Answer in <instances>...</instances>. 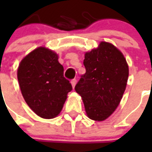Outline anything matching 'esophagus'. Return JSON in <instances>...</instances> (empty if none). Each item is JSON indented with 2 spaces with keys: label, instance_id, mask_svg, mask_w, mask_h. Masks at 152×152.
<instances>
[{
  "label": "esophagus",
  "instance_id": "34e87169",
  "mask_svg": "<svg viewBox=\"0 0 152 152\" xmlns=\"http://www.w3.org/2000/svg\"><path fill=\"white\" fill-rule=\"evenodd\" d=\"M71 83H72V88H73V89H74V88H75V86H76V79H73V80L71 81Z\"/></svg>",
  "mask_w": 152,
  "mask_h": 152
}]
</instances>
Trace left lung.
Masks as SVG:
<instances>
[{
    "instance_id": "8db88e82",
    "label": "left lung",
    "mask_w": 152,
    "mask_h": 152,
    "mask_svg": "<svg viewBox=\"0 0 152 152\" xmlns=\"http://www.w3.org/2000/svg\"><path fill=\"white\" fill-rule=\"evenodd\" d=\"M85 74L75 90L83 99L87 115L98 121L106 120L122 99L129 66L124 55L112 44L101 42L97 49L85 53Z\"/></svg>"
}]
</instances>
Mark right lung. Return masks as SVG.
I'll return each mask as SVG.
<instances>
[{"instance_id":"right-lung-1","label":"right lung","mask_w":152,"mask_h":152,"mask_svg":"<svg viewBox=\"0 0 152 152\" xmlns=\"http://www.w3.org/2000/svg\"><path fill=\"white\" fill-rule=\"evenodd\" d=\"M17 78L23 97L37 115L46 119L61 111L71 83L64 77V68L56 53L39 47L21 61Z\"/></svg>"}]
</instances>
